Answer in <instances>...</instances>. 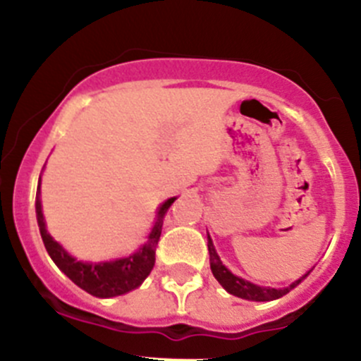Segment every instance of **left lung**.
I'll use <instances>...</instances> for the list:
<instances>
[{
	"mask_svg": "<svg viewBox=\"0 0 361 361\" xmlns=\"http://www.w3.org/2000/svg\"><path fill=\"white\" fill-rule=\"evenodd\" d=\"M207 250H209V265L211 272L216 278V281L224 286L231 295H235L239 298H245V300H253V302H269L276 300V298H281L283 295L292 292L295 286L300 285L305 278L309 276V272H305L302 278H298L297 281H293L292 285L286 286V288H271V286H258L255 283L246 281V279L239 278V276L232 274L227 267L224 265V262L220 260V255L214 250L213 241H211L209 234H207Z\"/></svg>",
	"mask_w": 361,
	"mask_h": 361,
	"instance_id": "1",
	"label": "left lung"
}]
</instances>
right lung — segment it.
Listing matches in <instances>:
<instances>
[{"label": "right lung", "mask_w": 361, "mask_h": 361, "mask_svg": "<svg viewBox=\"0 0 361 361\" xmlns=\"http://www.w3.org/2000/svg\"><path fill=\"white\" fill-rule=\"evenodd\" d=\"M42 181V178H39ZM39 181L38 188H36V220H38L39 234H42L43 245L49 251L50 258L54 264L87 293L94 295L99 298H110L118 297L130 290L137 288L148 274L152 272L155 265V248L162 232L164 216H166L169 206L176 201V197L167 199L162 206L159 207L157 218H155L154 228H152L150 235H148L147 243L141 246L136 253L129 255V257L116 258L110 262H83L78 258L71 257L52 235L47 232L45 218H43L42 211V199H39Z\"/></svg>", "instance_id": "right-lung-1"}]
</instances>
